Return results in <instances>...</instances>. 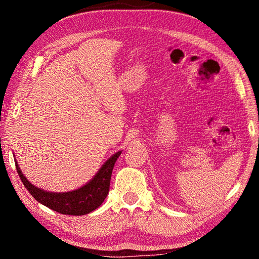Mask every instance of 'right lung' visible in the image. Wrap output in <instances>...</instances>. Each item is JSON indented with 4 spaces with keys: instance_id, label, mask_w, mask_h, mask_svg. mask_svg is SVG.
Here are the masks:
<instances>
[{
    "instance_id": "add662e5",
    "label": "right lung",
    "mask_w": 259,
    "mask_h": 259,
    "mask_svg": "<svg viewBox=\"0 0 259 259\" xmlns=\"http://www.w3.org/2000/svg\"><path fill=\"white\" fill-rule=\"evenodd\" d=\"M120 155L121 151L116 152L115 154L109 157L103 164L102 168L98 170V172L95 175V177L89 183H87L85 185L77 188V190L64 193L48 192L34 186L24 176L19 165L17 164V161L16 168L24 186L27 188V191L32 194L35 200L57 212L72 214V216H82V214L94 211L106 199L109 191V183H111L114 164H115L117 157Z\"/></svg>"
}]
</instances>
